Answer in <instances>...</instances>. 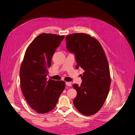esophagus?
I'll list each match as a JSON object with an SVG mask.
<instances>
[{
  "label": "esophagus",
  "instance_id": "1",
  "mask_svg": "<svg viewBox=\"0 0 135 135\" xmlns=\"http://www.w3.org/2000/svg\"><path fill=\"white\" fill-rule=\"evenodd\" d=\"M66 85H67V86L70 87V86H71V82H68V81H66Z\"/></svg>",
  "mask_w": 135,
  "mask_h": 135
}]
</instances>
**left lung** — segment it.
<instances>
[{"mask_svg":"<svg viewBox=\"0 0 135 135\" xmlns=\"http://www.w3.org/2000/svg\"><path fill=\"white\" fill-rule=\"evenodd\" d=\"M65 39L67 50L75 55L76 69L84 70L80 86L73 85L77 92L73 104L83 115H93L103 106L110 89L111 79L107 57L99 41L88 34L74 33Z\"/></svg>","mask_w":135,"mask_h":135,"instance_id":"8db88e82","label":"left lung"}]
</instances>
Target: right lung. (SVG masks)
I'll return each mask as SVG.
<instances>
[{"instance_id":"add662e5","label":"right lung","mask_w":135,"mask_h":135,"mask_svg":"<svg viewBox=\"0 0 135 135\" xmlns=\"http://www.w3.org/2000/svg\"><path fill=\"white\" fill-rule=\"evenodd\" d=\"M64 37L40 34L32 40L24 56L20 70V85L27 103L38 113L54 109L65 87L64 81L46 78L52 56Z\"/></svg>"}]
</instances>
